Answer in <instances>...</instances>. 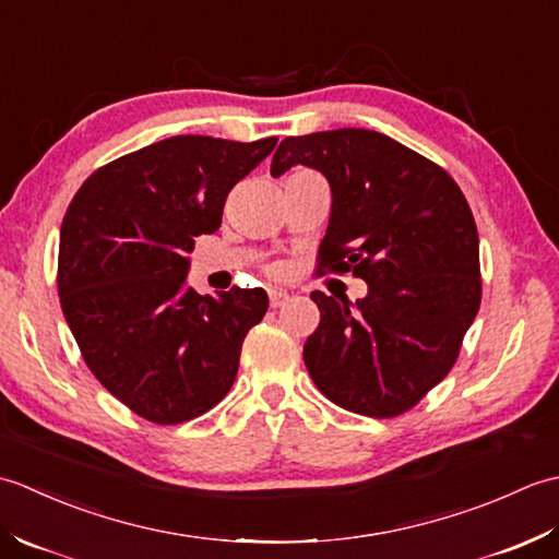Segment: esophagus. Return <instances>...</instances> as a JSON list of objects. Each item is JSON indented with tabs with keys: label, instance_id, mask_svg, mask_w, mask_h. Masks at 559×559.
I'll list each match as a JSON object with an SVG mask.
<instances>
[{
	"label": "esophagus",
	"instance_id": "34e87169",
	"mask_svg": "<svg viewBox=\"0 0 559 559\" xmlns=\"http://www.w3.org/2000/svg\"><path fill=\"white\" fill-rule=\"evenodd\" d=\"M288 298H290L288 290H281V288H271V290H269V302H271V307H281Z\"/></svg>",
	"mask_w": 559,
	"mask_h": 559
}]
</instances>
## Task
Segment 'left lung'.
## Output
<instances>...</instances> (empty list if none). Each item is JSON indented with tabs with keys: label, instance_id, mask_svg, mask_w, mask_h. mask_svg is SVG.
Listing matches in <instances>:
<instances>
[{
	"label": "left lung",
	"instance_id": "1",
	"mask_svg": "<svg viewBox=\"0 0 559 559\" xmlns=\"http://www.w3.org/2000/svg\"><path fill=\"white\" fill-rule=\"evenodd\" d=\"M295 165L331 187L319 269L353 271L367 295L314 290L319 326L302 358L336 406L394 418L437 386L480 307L478 230L459 185L386 134L331 129L288 136L271 175Z\"/></svg>",
	"mask_w": 559,
	"mask_h": 559
}]
</instances>
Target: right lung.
Wrapping results in <instances>:
<instances>
[{"label": "right lung", "mask_w": 559, "mask_h": 559, "mask_svg": "<svg viewBox=\"0 0 559 559\" xmlns=\"http://www.w3.org/2000/svg\"><path fill=\"white\" fill-rule=\"evenodd\" d=\"M276 141L170 136L103 165L71 199L59 302L91 372L141 418L192 420L235 382L269 298L261 288L199 295L187 286L189 254Z\"/></svg>", "instance_id": "1"}]
</instances>
